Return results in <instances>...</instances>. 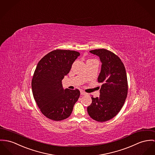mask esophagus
<instances>
[{
	"instance_id": "34e87169",
	"label": "esophagus",
	"mask_w": 155,
	"mask_h": 155,
	"mask_svg": "<svg viewBox=\"0 0 155 155\" xmlns=\"http://www.w3.org/2000/svg\"><path fill=\"white\" fill-rule=\"evenodd\" d=\"M80 93H81V94L82 95H87V94L83 90H81V91H80Z\"/></svg>"
}]
</instances>
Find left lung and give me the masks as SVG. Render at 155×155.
Wrapping results in <instances>:
<instances>
[{
    "label": "left lung",
    "instance_id": "left-lung-1",
    "mask_svg": "<svg viewBox=\"0 0 155 155\" xmlns=\"http://www.w3.org/2000/svg\"><path fill=\"white\" fill-rule=\"evenodd\" d=\"M90 52L98 56L102 63L98 82L103 84L100 96L91 97L87 112L93 119L103 122L116 116L124 105L128 90L127 75L122 61L112 52L98 49Z\"/></svg>",
    "mask_w": 155,
    "mask_h": 155
}]
</instances>
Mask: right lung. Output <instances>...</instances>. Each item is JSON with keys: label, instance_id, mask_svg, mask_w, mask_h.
<instances>
[{"label": "right lung", "instance_id": "add662e5", "mask_svg": "<svg viewBox=\"0 0 155 155\" xmlns=\"http://www.w3.org/2000/svg\"><path fill=\"white\" fill-rule=\"evenodd\" d=\"M80 55L74 51L57 49L45 55L37 64L31 84L32 93L41 111L49 119L68 118L80 97L78 89H64L62 84Z\"/></svg>", "mask_w": 155, "mask_h": 155}]
</instances>
